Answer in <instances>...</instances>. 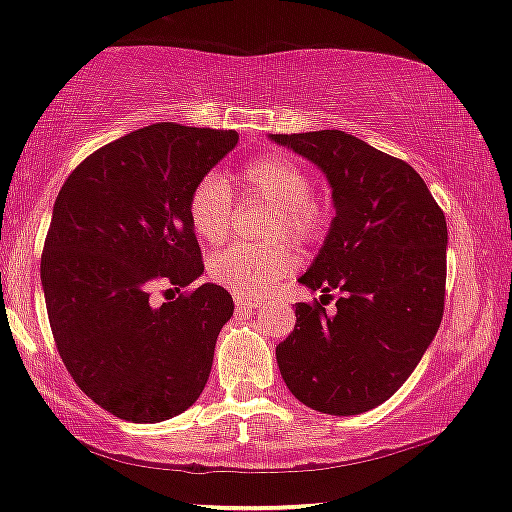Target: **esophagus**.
I'll return each mask as SVG.
<instances>
[{"instance_id": "obj_1", "label": "esophagus", "mask_w": 512, "mask_h": 512, "mask_svg": "<svg viewBox=\"0 0 512 512\" xmlns=\"http://www.w3.org/2000/svg\"><path fill=\"white\" fill-rule=\"evenodd\" d=\"M261 301L258 299H251V296H244V294H235V306L237 308H256Z\"/></svg>"}]
</instances>
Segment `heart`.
Instances as JSON below:
<instances>
[{"label":"heart","mask_w":512,"mask_h":512,"mask_svg":"<svg viewBox=\"0 0 512 512\" xmlns=\"http://www.w3.org/2000/svg\"><path fill=\"white\" fill-rule=\"evenodd\" d=\"M239 178L244 182V197L266 201L275 208L268 237L277 239L287 232L296 239L323 237L330 223V211L313 194L311 173L287 154H263L244 163ZM235 216V194L223 175L211 170L201 175L187 199V218L199 239L208 244L225 242ZM296 266L294 246L277 239L266 246L232 244L216 251L208 261L213 282L232 289L235 294H266L277 280L292 273Z\"/></svg>","instance_id":"obj_1"}]
</instances>
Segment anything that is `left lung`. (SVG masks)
Masks as SVG:
<instances>
[{
	"mask_svg": "<svg viewBox=\"0 0 512 512\" xmlns=\"http://www.w3.org/2000/svg\"><path fill=\"white\" fill-rule=\"evenodd\" d=\"M327 175L337 216L301 285L323 299L296 304L275 356L304 406L358 415L396 394L444 315L446 218L406 161L342 130L273 135ZM337 288L338 308L324 311Z\"/></svg>",
	"mask_w": 512,
	"mask_h": 512,
	"instance_id": "obj_1",
	"label": "left lung"
}]
</instances>
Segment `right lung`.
<instances>
[{"instance_id": "add662e5", "label": "right lung", "mask_w": 512, "mask_h": 512, "mask_svg": "<svg viewBox=\"0 0 512 512\" xmlns=\"http://www.w3.org/2000/svg\"><path fill=\"white\" fill-rule=\"evenodd\" d=\"M235 130L154 123L87 156L63 182L40 261L54 344L75 384L111 415L161 422L199 399L235 304L206 285L187 199Z\"/></svg>"}]
</instances>
